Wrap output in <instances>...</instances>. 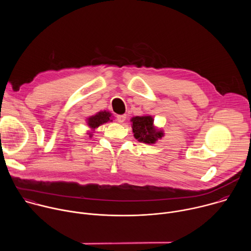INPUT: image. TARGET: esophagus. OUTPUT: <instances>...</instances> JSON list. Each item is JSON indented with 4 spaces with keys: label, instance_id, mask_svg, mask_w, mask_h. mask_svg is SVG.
Instances as JSON below:
<instances>
[{
    "label": "esophagus",
    "instance_id": "1",
    "mask_svg": "<svg viewBox=\"0 0 251 251\" xmlns=\"http://www.w3.org/2000/svg\"><path fill=\"white\" fill-rule=\"evenodd\" d=\"M126 120V115H117V121L119 123H123Z\"/></svg>",
    "mask_w": 251,
    "mask_h": 251
}]
</instances>
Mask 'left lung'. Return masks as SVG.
I'll list each match as a JSON object with an SVG mask.
<instances>
[{"instance_id":"left-lung-1","label":"left lung","mask_w":251,"mask_h":251,"mask_svg":"<svg viewBox=\"0 0 251 251\" xmlns=\"http://www.w3.org/2000/svg\"><path fill=\"white\" fill-rule=\"evenodd\" d=\"M131 127L135 139L145 144H155L164 137V131L159 129L154 124V119L151 115L135 116L131 118Z\"/></svg>"}]
</instances>
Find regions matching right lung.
I'll use <instances>...</instances> for the list:
<instances>
[{"label":"right lung","mask_w":251,"mask_h":251,"mask_svg":"<svg viewBox=\"0 0 251 251\" xmlns=\"http://www.w3.org/2000/svg\"><path fill=\"white\" fill-rule=\"evenodd\" d=\"M113 116H112V113H110V111H106V110H103V111H99L97 112L96 114L86 118V124L89 128V130L87 131L88 135L90 138L93 137V134L95 133V130L105 124V123H108V122H112L113 121Z\"/></svg>","instance_id":"add662e5"}]
</instances>
